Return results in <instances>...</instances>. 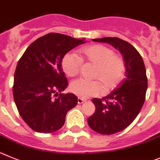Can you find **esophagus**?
Instances as JSON below:
<instances>
[{"label":"esophagus","instance_id":"1","mask_svg":"<svg viewBox=\"0 0 160 160\" xmlns=\"http://www.w3.org/2000/svg\"><path fill=\"white\" fill-rule=\"evenodd\" d=\"M86 100H83V99H81V98H78V100H77V103H79V104H81V103H84Z\"/></svg>","mask_w":160,"mask_h":160}]
</instances>
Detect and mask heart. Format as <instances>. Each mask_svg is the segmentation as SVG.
<instances>
[{"mask_svg": "<svg viewBox=\"0 0 160 160\" xmlns=\"http://www.w3.org/2000/svg\"><path fill=\"white\" fill-rule=\"evenodd\" d=\"M79 57L68 52L61 60V67L68 77H76L80 73L82 62L96 66L93 78L96 80L78 79L70 84V91L82 99L97 96L105 91L112 90L121 83L125 74V62L121 56L115 54L112 48L102 44L83 47L78 51ZM98 80L97 81V80Z\"/></svg>", "mask_w": 160, "mask_h": 160, "instance_id": "heart-1", "label": "heart"}]
</instances>
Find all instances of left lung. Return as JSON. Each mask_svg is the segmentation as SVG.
<instances>
[{
	"instance_id": "1",
	"label": "left lung",
	"mask_w": 160,
	"mask_h": 160,
	"mask_svg": "<svg viewBox=\"0 0 160 160\" xmlns=\"http://www.w3.org/2000/svg\"><path fill=\"white\" fill-rule=\"evenodd\" d=\"M108 43L119 50L125 62L126 78L107 96L92 99L96 112L88 119L93 131L101 135H112L129 126L143 107L148 88V78L143 60L130 43L118 37L92 40Z\"/></svg>"
}]
</instances>
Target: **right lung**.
Segmentation results:
<instances>
[{
	"label": "right lung",
	"mask_w": 160,
	"mask_h": 160,
	"mask_svg": "<svg viewBox=\"0 0 160 160\" xmlns=\"http://www.w3.org/2000/svg\"><path fill=\"white\" fill-rule=\"evenodd\" d=\"M83 43L84 39L64 34H46L32 43L17 63L14 101L23 120L35 132L52 133L60 129L68 112L77 106L78 99L72 93L54 96L68 86L63 57Z\"/></svg>",
	"instance_id": "obj_1"
}]
</instances>
